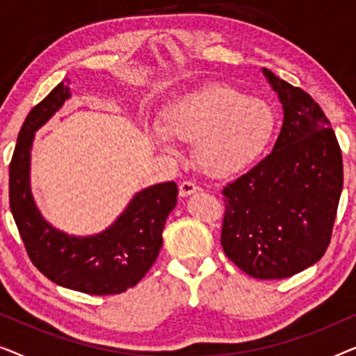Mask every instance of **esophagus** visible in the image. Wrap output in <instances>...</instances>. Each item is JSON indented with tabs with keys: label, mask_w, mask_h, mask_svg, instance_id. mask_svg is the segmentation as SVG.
I'll list each match as a JSON object with an SVG mask.
<instances>
[{
	"label": "esophagus",
	"mask_w": 356,
	"mask_h": 356,
	"mask_svg": "<svg viewBox=\"0 0 356 356\" xmlns=\"http://www.w3.org/2000/svg\"><path fill=\"white\" fill-rule=\"evenodd\" d=\"M199 189H201V188H199L196 183H193V181H183L181 184H179V196H181V197H188V196H191V194L197 193Z\"/></svg>",
	"instance_id": "obj_1"
}]
</instances>
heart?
Returning <instances> with one entry per match:
<instances>
[{
	"mask_svg": "<svg viewBox=\"0 0 356 356\" xmlns=\"http://www.w3.org/2000/svg\"><path fill=\"white\" fill-rule=\"evenodd\" d=\"M275 129L267 102L225 84H209L165 106L162 123L144 133L154 147L173 154L178 140H194V159L212 177H230L264 154Z\"/></svg>",
	"mask_w": 356,
	"mask_h": 356,
	"instance_id": "heart-1",
	"label": "heart"
}]
</instances>
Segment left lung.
Returning a JSON list of instances; mask_svg holds the SVG:
<instances>
[{"label": "left lung", "mask_w": 356, "mask_h": 356, "mask_svg": "<svg viewBox=\"0 0 356 356\" xmlns=\"http://www.w3.org/2000/svg\"><path fill=\"white\" fill-rule=\"evenodd\" d=\"M284 110L272 152L223 188L222 248L254 279H285L327 250L343 186L342 152L324 111L262 67Z\"/></svg>", "instance_id": "left-lung-1"}]
</instances>
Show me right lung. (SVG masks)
Masks as SVG:
<instances>
[{
  "label": "right lung",
  "mask_w": 356,
  "mask_h": 356,
  "mask_svg": "<svg viewBox=\"0 0 356 356\" xmlns=\"http://www.w3.org/2000/svg\"><path fill=\"white\" fill-rule=\"evenodd\" d=\"M60 82L27 115L9 165V206L33 266L56 285L89 295H115L134 286L157 259L162 232L177 206L173 181L140 189L105 230L77 236L42 216L31 188V152L35 133L71 99Z\"/></svg>",
  "instance_id": "right-lung-1"
}]
</instances>
